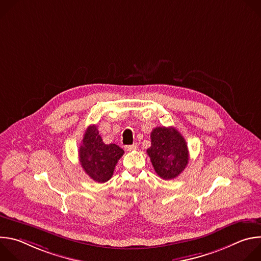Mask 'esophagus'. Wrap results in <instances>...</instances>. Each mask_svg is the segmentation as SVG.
Segmentation results:
<instances>
[{"label":"esophagus","instance_id":"esophagus-1","mask_svg":"<svg viewBox=\"0 0 261 261\" xmlns=\"http://www.w3.org/2000/svg\"><path fill=\"white\" fill-rule=\"evenodd\" d=\"M125 148H126V151H128V152L135 151L136 148H137V144H136V143H133V144H130V145H126Z\"/></svg>","mask_w":261,"mask_h":261}]
</instances>
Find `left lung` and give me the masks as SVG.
Wrapping results in <instances>:
<instances>
[{
	"mask_svg": "<svg viewBox=\"0 0 261 261\" xmlns=\"http://www.w3.org/2000/svg\"><path fill=\"white\" fill-rule=\"evenodd\" d=\"M151 147L146 153L157 174L163 179L179 175L189 161L187 142L173 127H157L151 133Z\"/></svg>",
	"mask_w": 261,
	"mask_h": 261,
	"instance_id": "1",
	"label": "left lung"
}]
</instances>
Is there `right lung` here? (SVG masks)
<instances>
[{
    "instance_id": "1",
    "label": "right lung",
    "mask_w": 261,
    "mask_h": 261,
    "mask_svg": "<svg viewBox=\"0 0 261 261\" xmlns=\"http://www.w3.org/2000/svg\"><path fill=\"white\" fill-rule=\"evenodd\" d=\"M80 162L86 173L97 182H105L114 174L124 151L115 143L105 144L97 126H89L80 146Z\"/></svg>"
}]
</instances>
